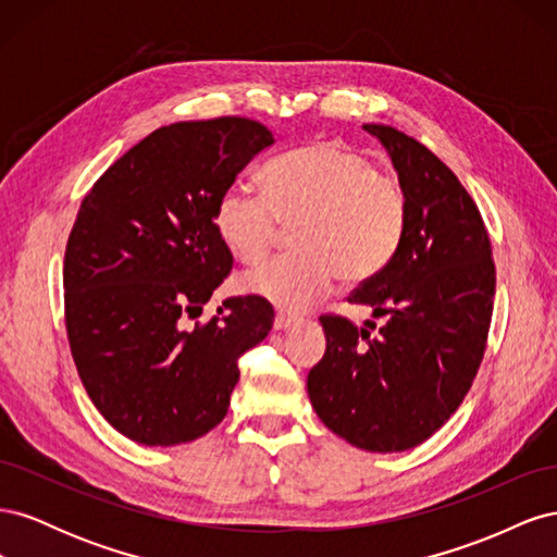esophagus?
Returning <instances> with one entry per match:
<instances>
[{
	"instance_id": "1",
	"label": "esophagus",
	"mask_w": 557,
	"mask_h": 557,
	"mask_svg": "<svg viewBox=\"0 0 557 557\" xmlns=\"http://www.w3.org/2000/svg\"><path fill=\"white\" fill-rule=\"evenodd\" d=\"M295 323H297V318L285 315V313H276V318H274V330H276V332H285V330H290Z\"/></svg>"
}]
</instances>
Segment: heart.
<instances>
[{"instance_id": "b5f03b06", "label": "heart", "mask_w": 557, "mask_h": 557, "mask_svg": "<svg viewBox=\"0 0 557 557\" xmlns=\"http://www.w3.org/2000/svg\"><path fill=\"white\" fill-rule=\"evenodd\" d=\"M267 193L230 185L215 199L218 237L244 264L262 262L293 227L295 252L239 281V290L283 311H305L336 278L362 283L397 252L409 218L404 185L379 174L360 150L320 141L264 170Z\"/></svg>"}]
</instances>
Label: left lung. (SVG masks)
I'll list each match as a JSON object with an SVG mask.
<instances>
[{"mask_svg":"<svg viewBox=\"0 0 557 557\" xmlns=\"http://www.w3.org/2000/svg\"><path fill=\"white\" fill-rule=\"evenodd\" d=\"M393 160L409 218L393 260L348 297L387 323L323 315L327 348L307 379L318 418L372 453L409 450L460 407L483 360L495 299L491 237L474 199L432 150L362 125Z\"/></svg>","mask_w":557,"mask_h":557,"instance_id":"left-lung-1","label":"left lung"}]
</instances>
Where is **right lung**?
I'll return each mask as SVG.
<instances>
[{
    "mask_svg": "<svg viewBox=\"0 0 557 557\" xmlns=\"http://www.w3.org/2000/svg\"><path fill=\"white\" fill-rule=\"evenodd\" d=\"M274 134L248 117L150 132L83 197L64 250V320L78 376L109 425L144 446L195 442L227 413L237 360L272 330L260 297L201 313L232 269L215 199Z\"/></svg>",
    "mask_w": 557,
    "mask_h": 557,
    "instance_id": "right-lung-1",
    "label": "right lung"
}]
</instances>
